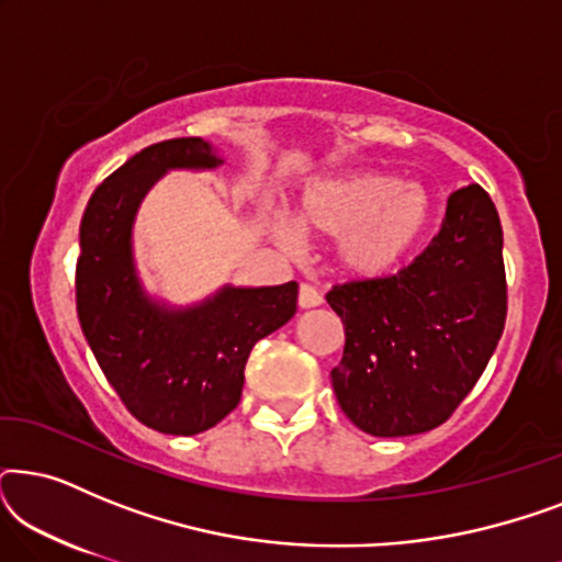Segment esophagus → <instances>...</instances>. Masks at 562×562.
<instances>
[{
    "instance_id": "esophagus-1",
    "label": "esophagus",
    "mask_w": 562,
    "mask_h": 562,
    "mask_svg": "<svg viewBox=\"0 0 562 562\" xmlns=\"http://www.w3.org/2000/svg\"><path fill=\"white\" fill-rule=\"evenodd\" d=\"M322 304V294L314 286H310V283H302L299 286V306L302 310H310V306H319Z\"/></svg>"
}]
</instances>
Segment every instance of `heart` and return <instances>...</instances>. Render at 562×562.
<instances>
[{
  "label": "heart",
  "mask_w": 562,
  "mask_h": 562,
  "mask_svg": "<svg viewBox=\"0 0 562 562\" xmlns=\"http://www.w3.org/2000/svg\"><path fill=\"white\" fill-rule=\"evenodd\" d=\"M299 227L319 237H340L337 258L358 279L396 271L417 250L432 222V199L417 183L386 171L325 176L304 191ZM276 237L296 248V235L279 222Z\"/></svg>",
  "instance_id": "b5f03b06"
}]
</instances>
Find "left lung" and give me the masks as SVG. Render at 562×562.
I'll list each match as a JSON object with an SVG mask.
<instances>
[{
	"instance_id": "obj_1",
	"label": "left lung",
	"mask_w": 562,
	"mask_h": 562,
	"mask_svg": "<svg viewBox=\"0 0 562 562\" xmlns=\"http://www.w3.org/2000/svg\"><path fill=\"white\" fill-rule=\"evenodd\" d=\"M504 235L479 183L452 191L440 233L396 276L337 283L345 327L333 389L373 437L429 432L486 371L506 322Z\"/></svg>"
}]
</instances>
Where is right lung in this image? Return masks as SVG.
Returning a JSON list of instances; mask_svg holds the SVG:
<instances>
[{
    "mask_svg": "<svg viewBox=\"0 0 562 562\" xmlns=\"http://www.w3.org/2000/svg\"><path fill=\"white\" fill-rule=\"evenodd\" d=\"M202 137H173L135 153L99 183L81 220L76 312L99 368L122 404L164 435H199L240 404L245 363L260 337L296 312V281L225 286L202 304L168 310L140 286L133 220L171 168H217Z\"/></svg>",
    "mask_w": 562,
    "mask_h": 562,
    "instance_id": "1",
    "label": "right lung"
}]
</instances>
